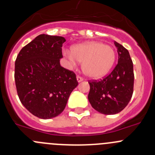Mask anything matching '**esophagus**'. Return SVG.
I'll use <instances>...</instances> for the list:
<instances>
[{
  "mask_svg": "<svg viewBox=\"0 0 155 155\" xmlns=\"http://www.w3.org/2000/svg\"><path fill=\"white\" fill-rule=\"evenodd\" d=\"M76 79H77L78 82H82V81H83V78L81 77L80 76H78L77 77H76Z\"/></svg>",
  "mask_w": 155,
  "mask_h": 155,
  "instance_id": "34e87169",
  "label": "esophagus"
}]
</instances>
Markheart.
Returning <instances> with one entry per match:
<instances>
[{
  "instance_id": "b5f03b06",
  "label": "heart",
  "mask_w": 155,
  "mask_h": 155,
  "mask_svg": "<svg viewBox=\"0 0 155 155\" xmlns=\"http://www.w3.org/2000/svg\"><path fill=\"white\" fill-rule=\"evenodd\" d=\"M73 64L82 62L84 74L93 79L105 76L115 64V52L111 46L99 42H87L76 45L71 51L64 52Z\"/></svg>"
}]
</instances>
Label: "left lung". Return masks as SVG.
Segmentation results:
<instances>
[{
	"mask_svg": "<svg viewBox=\"0 0 155 155\" xmlns=\"http://www.w3.org/2000/svg\"><path fill=\"white\" fill-rule=\"evenodd\" d=\"M118 54L114 70L101 80L89 81L88 101L91 107L104 115H115L127 107L134 92V65L129 51L115 42Z\"/></svg>",
	"mask_w": 155,
	"mask_h": 155,
	"instance_id": "obj_1",
	"label": "left lung"
}]
</instances>
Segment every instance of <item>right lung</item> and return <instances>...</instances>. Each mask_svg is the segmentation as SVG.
Here are the masks:
<instances>
[{
  "instance_id": "1",
  "label": "right lung",
  "mask_w": 155,
  "mask_h": 155,
  "mask_svg": "<svg viewBox=\"0 0 155 155\" xmlns=\"http://www.w3.org/2000/svg\"><path fill=\"white\" fill-rule=\"evenodd\" d=\"M66 40L40 34L21 49L15 62V82L20 101L35 116L52 118L64 109L78 85L76 74L62 68Z\"/></svg>"
}]
</instances>
